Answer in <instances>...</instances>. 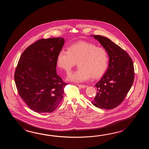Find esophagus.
Listing matches in <instances>:
<instances>
[{
  "instance_id": "obj_1",
  "label": "esophagus",
  "mask_w": 149,
  "mask_h": 149,
  "mask_svg": "<svg viewBox=\"0 0 149 149\" xmlns=\"http://www.w3.org/2000/svg\"><path fill=\"white\" fill-rule=\"evenodd\" d=\"M77 86L79 87H80L81 88H85L86 87L85 85H77Z\"/></svg>"
}]
</instances>
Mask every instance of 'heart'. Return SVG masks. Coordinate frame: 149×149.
<instances>
[{
    "label": "heart",
    "instance_id": "heart-1",
    "mask_svg": "<svg viewBox=\"0 0 149 149\" xmlns=\"http://www.w3.org/2000/svg\"><path fill=\"white\" fill-rule=\"evenodd\" d=\"M108 54L104 48L95 44L80 41L71 45L68 50L62 49L58 53L57 67L68 71L76 64L78 68L67 77L69 81L83 82L92 77L96 78L102 76L108 68Z\"/></svg>",
    "mask_w": 149,
    "mask_h": 149
}]
</instances>
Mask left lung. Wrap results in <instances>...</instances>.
Instances as JSON below:
<instances>
[{
  "label": "left lung",
  "mask_w": 149,
  "mask_h": 149,
  "mask_svg": "<svg viewBox=\"0 0 149 149\" xmlns=\"http://www.w3.org/2000/svg\"><path fill=\"white\" fill-rule=\"evenodd\" d=\"M108 53V70L97 82V94L92 101L97 108L112 109L120 104L133 85L134 68L133 61L126 51L109 38L91 35Z\"/></svg>",
  "instance_id": "8db88e82"
}]
</instances>
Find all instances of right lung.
<instances>
[{
    "label": "right lung",
    "instance_id": "add662e5",
    "mask_svg": "<svg viewBox=\"0 0 149 149\" xmlns=\"http://www.w3.org/2000/svg\"><path fill=\"white\" fill-rule=\"evenodd\" d=\"M63 38L41 39L23 52L14 79L21 98L38 113L54 111L63 97L67 85L56 73V59L64 44Z\"/></svg>",
    "mask_w": 149,
    "mask_h": 149
}]
</instances>
